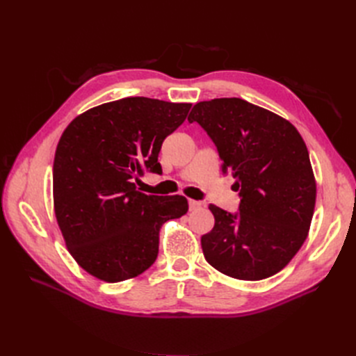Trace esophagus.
I'll use <instances>...</instances> for the list:
<instances>
[{
	"mask_svg": "<svg viewBox=\"0 0 356 356\" xmlns=\"http://www.w3.org/2000/svg\"><path fill=\"white\" fill-rule=\"evenodd\" d=\"M188 207H190V211H197V209L202 208V202L190 199V200H188Z\"/></svg>",
	"mask_w": 356,
	"mask_h": 356,
	"instance_id": "esophagus-1",
	"label": "esophagus"
}]
</instances>
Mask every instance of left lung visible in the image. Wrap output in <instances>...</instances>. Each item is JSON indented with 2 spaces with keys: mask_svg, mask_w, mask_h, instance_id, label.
Instances as JSON below:
<instances>
[{
  "mask_svg": "<svg viewBox=\"0 0 356 356\" xmlns=\"http://www.w3.org/2000/svg\"><path fill=\"white\" fill-rule=\"evenodd\" d=\"M188 122L212 139L241 197L238 212L209 204L215 225L200 239L207 261L242 281L281 272L306 241L315 209L303 138L282 117L241 98L199 102Z\"/></svg>",
  "mask_w": 356,
  "mask_h": 356,
  "instance_id": "8db88e82",
  "label": "left lung"
}]
</instances>
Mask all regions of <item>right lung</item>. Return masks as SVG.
<instances>
[{
	"label": "right lung",
	"mask_w": 356,
	"mask_h": 356,
	"mask_svg": "<svg viewBox=\"0 0 356 356\" xmlns=\"http://www.w3.org/2000/svg\"><path fill=\"white\" fill-rule=\"evenodd\" d=\"M190 106L124 98L83 113L62 134L53 161L56 220L74 260L101 281L147 270L161 225L188 211L186 197L148 196L135 182L145 172L161 174V144Z\"/></svg>",
	"instance_id": "add662e5"
}]
</instances>
